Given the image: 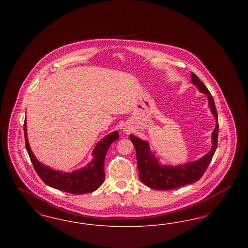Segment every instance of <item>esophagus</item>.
<instances>
[{
  "label": "esophagus",
  "instance_id": "34e87169",
  "mask_svg": "<svg viewBox=\"0 0 248 248\" xmlns=\"http://www.w3.org/2000/svg\"><path fill=\"white\" fill-rule=\"evenodd\" d=\"M124 132L125 133V134H129L130 132H131V128L130 127H128V126H124Z\"/></svg>",
  "mask_w": 248,
  "mask_h": 248
}]
</instances>
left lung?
<instances>
[{
  "label": "left lung",
  "instance_id": "1",
  "mask_svg": "<svg viewBox=\"0 0 248 248\" xmlns=\"http://www.w3.org/2000/svg\"><path fill=\"white\" fill-rule=\"evenodd\" d=\"M190 78L191 83L197 86L200 92L207 95L208 106L216 119V127L212 132V148L197 161L176 166L161 165L158 158L152 153L149 142L142 140L134 135H130V140L136 148L140 179L146 186L152 189L169 190L196 182L202 177L216 153L218 137V119L213 96L206 86L193 72H191Z\"/></svg>",
  "mask_w": 248,
  "mask_h": 248
}]
</instances>
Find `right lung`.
Listing matches in <instances>:
<instances>
[{
  "label": "right lung",
  "mask_w": 248,
  "mask_h": 248,
  "mask_svg": "<svg viewBox=\"0 0 248 248\" xmlns=\"http://www.w3.org/2000/svg\"><path fill=\"white\" fill-rule=\"evenodd\" d=\"M24 136L26 149L41 179L52 188L72 194H84L98 189L105 178L104 160L107 152L113 141L119 139V133L114 131L96 143L93 151V160L83 168L71 173L54 170L39 162L32 154L27 135V121L24 122Z\"/></svg>",
  "instance_id": "add662e5"
}]
</instances>
